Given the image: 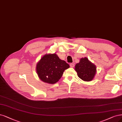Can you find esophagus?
<instances>
[{"instance_id": "esophagus-1", "label": "esophagus", "mask_w": 122, "mask_h": 122, "mask_svg": "<svg viewBox=\"0 0 122 122\" xmlns=\"http://www.w3.org/2000/svg\"><path fill=\"white\" fill-rule=\"evenodd\" d=\"M70 65V66L71 67V68H73V67H74V66H75V65H74V64H73V63H71Z\"/></svg>"}]
</instances>
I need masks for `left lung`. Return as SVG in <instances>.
Returning a JSON list of instances; mask_svg holds the SVG:
<instances>
[{
  "mask_svg": "<svg viewBox=\"0 0 122 122\" xmlns=\"http://www.w3.org/2000/svg\"><path fill=\"white\" fill-rule=\"evenodd\" d=\"M75 71L78 76L84 81H91L94 78L96 68L95 65L88 60L87 57L81 58L80 62L76 65Z\"/></svg>",
  "mask_w": 122,
  "mask_h": 122,
  "instance_id": "obj_1",
  "label": "left lung"
}]
</instances>
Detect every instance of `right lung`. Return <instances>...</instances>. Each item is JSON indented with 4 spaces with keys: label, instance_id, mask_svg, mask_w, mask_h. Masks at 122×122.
<instances>
[{
    "label": "right lung",
    "instance_id": "1",
    "mask_svg": "<svg viewBox=\"0 0 122 122\" xmlns=\"http://www.w3.org/2000/svg\"><path fill=\"white\" fill-rule=\"evenodd\" d=\"M69 67L56 53L46 54L37 64L36 72L41 81L52 84L59 81L65 70Z\"/></svg>",
    "mask_w": 122,
    "mask_h": 122
}]
</instances>
